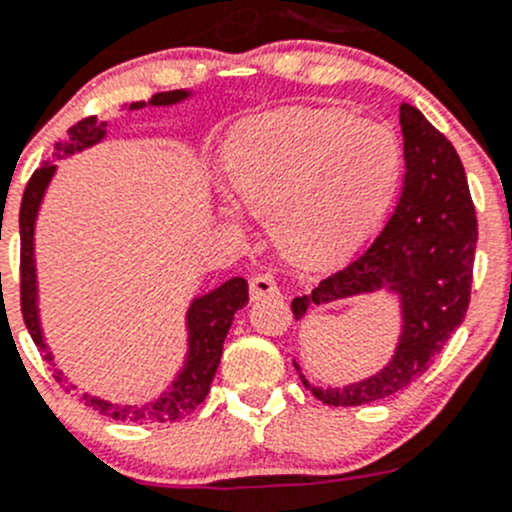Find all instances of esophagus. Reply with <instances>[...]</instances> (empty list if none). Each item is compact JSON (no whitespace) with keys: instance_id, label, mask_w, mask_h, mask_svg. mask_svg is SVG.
Wrapping results in <instances>:
<instances>
[{"instance_id":"esophagus-1","label":"esophagus","mask_w":512,"mask_h":512,"mask_svg":"<svg viewBox=\"0 0 512 512\" xmlns=\"http://www.w3.org/2000/svg\"><path fill=\"white\" fill-rule=\"evenodd\" d=\"M250 294H252V299L275 297V294H280V287H277V280L270 275V272H262V275L252 277Z\"/></svg>"}]
</instances>
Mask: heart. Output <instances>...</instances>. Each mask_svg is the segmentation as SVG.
<instances>
[{
	"instance_id": "obj_1",
	"label": "heart",
	"mask_w": 512,
	"mask_h": 512,
	"mask_svg": "<svg viewBox=\"0 0 512 512\" xmlns=\"http://www.w3.org/2000/svg\"><path fill=\"white\" fill-rule=\"evenodd\" d=\"M232 195L272 215L282 250L309 265L354 252L384 218L401 180L394 131L337 108H285L250 118L223 153ZM225 213L235 218L227 205Z\"/></svg>"
}]
</instances>
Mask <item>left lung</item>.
Instances as JSON below:
<instances>
[{
    "mask_svg": "<svg viewBox=\"0 0 512 512\" xmlns=\"http://www.w3.org/2000/svg\"><path fill=\"white\" fill-rule=\"evenodd\" d=\"M399 118L406 175L389 223L344 270L292 299L294 319H302L317 304L381 289L399 294L404 324L384 369L342 389H319L299 374L327 406L371 404L406 389L461 327L471 304L478 220L466 170L451 141L416 106L401 103Z\"/></svg>",
    "mask_w": 512,
    "mask_h": 512,
    "instance_id": "1",
    "label": "left lung"
}]
</instances>
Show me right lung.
<instances>
[{
  "instance_id": "add662e5",
  "label": "right lung",
  "mask_w": 512,
  "mask_h": 512,
  "mask_svg": "<svg viewBox=\"0 0 512 512\" xmlns=\"http://www.w3.org/2000/svg\"><path fill=\"white\" fill-rule=\"evenodd\" d=\"M190 96V91H163L151 98V106H173V103L185 101ZM146 106V101L131 103V111ZM106 121H98L96 116L84 118V121L74 123V126L66 131V136L61 138L54 146L51 160H46L41 168L34 170V175L29 178L27 190H24L22 198V210H19V235H22V317L27 324L29 334H32L34 344L39 347L44 361H49L54 366V354L49 352L44 342V332H41L39 322V307H36V267H34V223L36 215H39V205L44 200L46 188H49L51 178L56 173L54 160L69 158L74 153L84 151V148L96 146L103 136H106ZM250 299L247 294V280L242 277H232V280L223 282L220 287H215L213 292L203 294V297H195L193 304L188 307V356H185V366L180 369V374L175 376L173 384L168 386V391L158 396L156 401H148L143 406H121L111 404V401H103L98 396L81 394L86 406H94L98 414L111 416L116 421H131V423H165L175 421V418L188 416L190 411L198 409L200 404L208 396L210 384L215 379V371H218L220 356H223V342L227 337V329H230L232 319H235L237 309H242ZM56 381H66L64 374L59 369L54 371ZM71 389H76L71 384Z\"/></svg>"
}]
</instances>
